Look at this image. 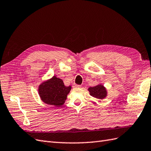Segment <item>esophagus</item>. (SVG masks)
<instances>
[{
	"mask_svg": "<svg viewBox=\"0 0 151 151\" xmlns=\"http://www.w3.org/2000/svg\"><path fill=\"white\" fill-rule=\"evenodd\" d=\"M73 87H81V86L78 85V84L74 83V84H73Z\"/></svg>",
	"mask_w": 151,
	"mask_h": 151,
	"instance_id": "1",
	"label": "esophagus"
}]
</instances>
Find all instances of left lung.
I'll return each instance as SVG.
<instances>
[{
    "label": "left lung",
    "mask_w": 151,
    "mask_h": 151,
    "mask_svg": "<svg viewBox=\"0 0 151 151\" xmlns=\"http://www.w3.org/2000/svg\"><path fill=\"white\" fill-rule=\"evenodd\" d=\"M88 90L91 95L96 99H103L106 96L107 92L106 88L101 84L94 87H90Z\"/></svg>",
    "instance_id": "left-lung-1"
}]
</instances>
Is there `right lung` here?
<instances>
[{"label":"right lung","mask_w":151,"mask_h":151,"mask_svg":"<svg viewBox=\"0 0 151 151\" xmlns=\"http://www.w3.org/2000/svg\"><path fill=\"white\" fill-rule=\"evenodd\" d=\"M71 87H65L62 80L53 76L39 86V95L44 103L57 107L64 104Z\"/></svg>","instance_id":"add662e5"}]
</instances>
